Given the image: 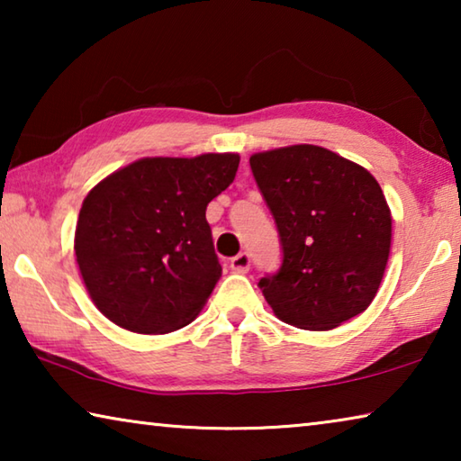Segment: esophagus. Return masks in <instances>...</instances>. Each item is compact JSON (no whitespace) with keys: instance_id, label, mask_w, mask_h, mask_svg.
<instances>
[{"instance_id":"esophagus-1","label":"esophagus","mask_w":461,"mask_h":461,"mask_svg":"<svg viewBox=\"0 0 461 461\" xmlns=\"http://www.w3.org/2000/svg\"><path fill=\"white\" fill-rule=\"evenodd\" d=\"M230 267L233 272H240V275H244V272L249 270V254L248 252H240L238 256H233Z\"/></svg>"}]
</instances>
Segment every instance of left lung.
Listing matches in <instances>:
<instances>
[{"label":"left lung","instance_id":"1","mask_svg":"<svg viewBox=\"0 0 461 461\" xmlns=\"http://www.w3.org/2000/svg\"><path fill=\"white\" fill-rule=\"evenodd\" d=\"M249 167L283 246L278 272L258 283L275 315L299 330L325 331L368 309L393 238L376 178L313 144L258 152Z\"/></svg>","mask_w":461,"mask_h":461}]
</instances>
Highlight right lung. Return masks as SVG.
Returning <instances> with one entry per match:
<instances>
[{"label":"right lung","mask_w":461,"mask_h":461,"mask_svg":"<svg viewBox=\"0 0 461 461\" xmlns=\"http://www.w3.org/2000/svg\"><path fill=\"white\" fill-rule=\"evenodd\" d=\"M238 154L142 158L115 170L83 201L75 254L109 321L134 333L189 325L221 276L209 201L236 178Z\"/></svg>","instance_id":"obj_1"}]
</instances>
